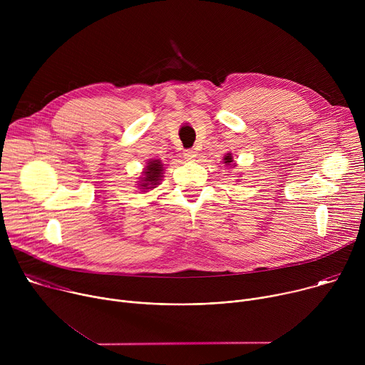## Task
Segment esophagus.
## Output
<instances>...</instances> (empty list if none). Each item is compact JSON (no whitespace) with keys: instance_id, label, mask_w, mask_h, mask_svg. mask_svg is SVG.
<instances>
[{"instance_id":"34e87169","label":"esophagus","mask_w":365,"mask_h":365,"mask_svg":"<svg viewBox=\"0 0 365 365\" xmlns=\"http://www.w3.org/2000/svg\"><path fill=\"white\" fill-rule=\"evenodd\" d=\"M183 155H185L186 160H193L196 158V151L193 148H189V150H185Z\"/></svg>"}]
</instances>
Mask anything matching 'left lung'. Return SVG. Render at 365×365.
<instances>
[{"label":"left lung","mask_w":365,"mask_h":365,"mask_svg":"<svg viewBox=\"0 0 365 365\" xmlns=\"http://www.w3.org/2000/svg\"><path fill=\"white\" fill-rule=\"evenodd\" d=\"M224 160H225V163H227V165H230V163L232 162V155H231V154L225 155V158H224Z\"/></svg>","instance_id":"left-lung-1"}]
</instances>
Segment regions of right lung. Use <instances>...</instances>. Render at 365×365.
Returning a JSON list of instances; mask_svg holds the SVG:
<instances>
[{"label": "right lung", "mask_w": 365, "mask_h": 365, "mask_svg": "<svg viewBox=\"0 0 365 365\" xmlns=\"http://www.w3.org/2000/svg\"><path fill=\"white\" fill-rule=\"evenodd\" d=\"M162 163H160V160H153V162H148V165H147V168H145V172H144V178H143V183H141V186H144V189H151V187H154L155 185H159V180H160V178H162V172H163V169H162ZM148 185L149 187L147 188L146 186Z\"/></svg>", "instance_id": "1"}]
</instances>
